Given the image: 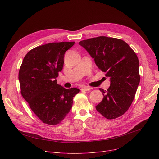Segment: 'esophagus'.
I'll return each mask as SVG.
<instances>
[{
	"mask_svg": "<svg viewBox=\"0 0 159 159\" xmlns=\"http://www.w3.org/2000/svg\"><path fill=\"white\" fill-rule=\"evenodd\" d=\"M91 89V88L89 87H88V86H84L82 87L81 88V90L82 91H89Z\"/></svg>",
	"mask_w": 159,
	"mask_h": 159,
	"instance_id": "34e87169",
	"label": "esophagus"
}]
</instances>
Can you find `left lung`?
<instances>
[{
	"instance_id": "left-lung-1",
	"label": "left lung",
	"mask_w": 159,
	"mask_h": 159,
	"mask_svg": "<svg viewBox=\"0 0 159 159\" xmlns=\"http://www.w3.org/2000/svg\"><path fill=\"white\" fill-rule=\"evenodd\" d=\"M79 44L110 78L107 91L99 89L104 98L96 110L107 119L119 117L130 107L140 82L136 53L124 40L104 36L82 40Z\"/></svg>"
}]
</instances>
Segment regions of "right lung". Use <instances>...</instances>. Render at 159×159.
Here are the masks:
<instances>
[{"instance_id":"1","label":"right lung","mask_w":159,"mask_h":159,"mask_svg":"<svg viewBox=\"0 0 159 159\" xmlns=\"http://www.w3.org/2000/svg\"><path fill=\"white\" fill-rule=\"evenodd\" d=\"M75 42L52 43L33 48L24 57L19 73L21 94L39 119L49 125L59 124L72 107L80 89H66L57 82L64 54Z\"/></svg>"}]
</instances>
